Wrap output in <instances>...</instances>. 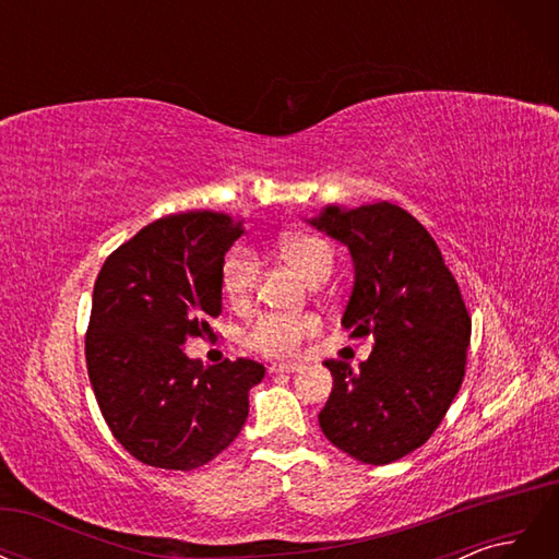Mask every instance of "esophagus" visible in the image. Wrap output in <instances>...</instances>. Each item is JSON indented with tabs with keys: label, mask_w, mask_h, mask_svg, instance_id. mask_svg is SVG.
Masks as SVG:
<instances>
[{
	"label": "esophagus",
	"mask_w": 559,
	"mask_h": 559,
	"mask_svg": "<svg viewBox=\"0 0 559 559\" xmlns=\"http://www.w3.org/2000/svg\"><path fill=\"white\" fill-rule=\"evenodd\" d=\"M300 364H270V373H298Z\"/></svg>",
	"instance_id": "34e87169"
}]
</instances>
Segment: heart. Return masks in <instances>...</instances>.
I'll return each instance as SVG.
<instances>
[{"label":"heart","mask_w":559,"mask_h":559,"mask_svg":"<svg viewBox=\"0 0 559 559\" xmlns=\"http://www.w3.org/2000/svg\"><path fill=\"white\" fill-rule=\"evenodd\" d=\"M280 259L310 280L321 282L331 275L335 253L333 247L310 233H286L277 242ZM261 275V263L257 253L247 247L233 249L222 265V292L235 310L247 308L257 296ZM319 331V319L314 314H263L247 331V345L267 357H294L306 337Z\"/></svg>","instance_id":"b5f03b06"}]
</instances>
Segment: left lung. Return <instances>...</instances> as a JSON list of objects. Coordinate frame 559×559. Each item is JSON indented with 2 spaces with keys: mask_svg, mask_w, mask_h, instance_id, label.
<instances>
[{
  "mask_svg": "<svg viewBox=\"0 0 559 559\" xmlns=\"http://www.w3.org/2000/svg\"><path fill=\"white\" fill-rule=\"evenodd\" d=\"M310 224L352 253L343 326L376 337L359 370L324 361L333 389L319 427L354 460L392 464L429 441L462 386L471 317L460 284L429 230L392 202L329 205Z\"/></svg>",
  "mask_w": 559,
  "mask_h": 559,
  "instance_id": "left-lung-1",
  "label": "left lung"
}]
</instances>
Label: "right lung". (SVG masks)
I'll return each instance as SVG.
<instances>
[{"instance_id": "add662e5", "label": "right lung", "mask_w": 559, "mask_h": 559, "mask_svg": "<svg viewBox=\"0 0 559 559\" xmlns=\"http://www.w3.org/2000/svg\"><path fill=\"white\" fill-rule=\"evenodd\" d=\"M240 235L226 214H170L111 251L95 280L88 378L114 438L146 466L193 471L245 427L265 368L202 366L181 347L222 314V265Z\"/></svg>"}]
</instances>
